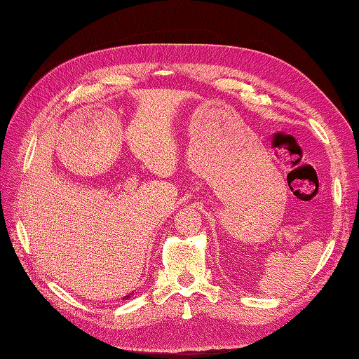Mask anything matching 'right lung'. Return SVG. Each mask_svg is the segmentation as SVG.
Returning a JSON list of instances; mask_svg holds the SVG:
<instances>
[{"label":"right lung","mask_w":359,"mask_h":359,"mask_svg":"<svg viewBox=\"0 0 359 359\" xmlns=\"http://www.w3.org/2000/svg\"><path fill=\"white\" fill-rule=\"evenodd\" d=\"M128 297H129V294H128V296H125V297H123V299H128Z\"/></svg>","instance_id":"right-lung-1"}]
</instances>
